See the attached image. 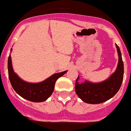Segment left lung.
<instances>
[{"mask_svg": "<svg viewBox=\"0 0 131 131\" xmlns=\"http://www.w3.org/2000/svg\"><path fill=\"white\" fill-rule=\"evenodd\" d=\"M115 45L119 61L115 71L110 78L99 83H93L88 80H85L83 83H78L79 77L76 80V93L85 103L97 104L105 102L113 97L120 89L123 80L124 65L120 49L117 44Z\"/></svg>", "mask_w": 131, "mask_h": 131, "instance_id": "obj_1", "label": "left lung"}]
</instances>
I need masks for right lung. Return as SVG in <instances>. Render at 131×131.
<instances>
[{
	"label": "right lung",
	"mask_w": 131,
	"mask_h": 131,
	"mask_svg": "<svg viewBox=\"0 0 131 131\" xmlns=\"http://www.w3.org/2000/svg\"><path fill=\"white\" fill-rule=\"evenodd\" d=\"M8 70L10 82L16 92L23 98L33 102H42L47 100L53 92L58 78L67 72L65 70L54 74L41 82L30 83L24 81L14 72L10 54L8 59Z\"/></svg>",
	"instance_id": "right-lung-1"
}]
</instances>
